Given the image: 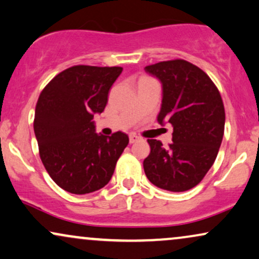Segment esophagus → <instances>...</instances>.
<instances>
[{
    "instance_id": "obj_1",
    "label": "esophagus",
    "mask_w": 259,
    "mask_h": 259,
    "mask_svg": "<svg viewBox=\"0 0 259 259\" xmlns=\"http://www.w3.org/2000/svg\"><path fill=\"white\" fill-rule=\"evenodd\" d=\"M140 140V137L139 136H136V135H130L129 136V142L130 143H135V142H137V141Z\"/></svg>"
}]
</instances>
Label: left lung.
<instances>
[{
  "mask_svg": "<svg viewBox=\"0 0 259 259\" xmlns=\"http://www.w3.org/2000/svg\"><path fill=\"white\" fill-rule=\"evenodd\" d=\"M145 70L162 84L158 122L173 126L168 148L148 140L145 173L160 189L186 191L204 178L218 156L225 132L220 92L204 71L184 60L159 62Z\"/></svg>",
  "mask_w": 259,
  "mask_h": 259,
  "instance_id": "8db88e82",
  "label": "left lung"
}]
</instances>
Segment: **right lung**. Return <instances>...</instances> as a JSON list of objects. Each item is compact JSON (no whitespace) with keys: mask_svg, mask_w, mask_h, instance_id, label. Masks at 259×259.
Wrapping results in <instances>:
<instances>
[{"mask_svg":"<svg viewBox=\"0 0 259 259\" xmlns=\"http://www.w3.org/2000/svg\"><path fill=\"white\" fill-rule=\"evenodd\" d=\"M122 70L74 65L56 75L39 96L33 123L39 155L52 181L70 194L104 188L129 143L122 132L97 134L93 122Z\"/></svg>","mask_w":259,"mask_h":259,"instance_id":"add662e5","label":"right lung"}]
</instances>
